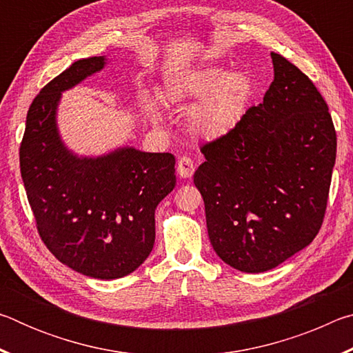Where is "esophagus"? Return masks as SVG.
<instances>
[{"label":"esophagus","instance_id":"esophagus-1","mask_svg":"<svg viewBox=\"0 0 353 353\" xmlns=\"http://www.w3.org/2000/svg\"><path fill=\"white\" fill-rule=\"evenodd\" d=\"M194 172V163L190 157H181L177 162V174L182 179H190Z\"/></svg>","mask_w":353,"mask_h":353}]
</instances>
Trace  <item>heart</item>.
<instances>
[{
    "label": "heart",
    "mask_w": 353,
    "mask_h": 353,
    "mask_svg": "<svg viewBox=\"0 0 353 353\" xmlns=\"http://www.w3.org/2000/svg\"><path fill=\"white\" fill-rule=\"evenodd\" d=\"M254 97V82L244 73H229L218 65L182 71L165 82L162 98L174 109H190L191 132L208 140L230 137L246 118ZM154 124H162L163 115L154 103L143 105Z\"/></svg>",
    "instance_id": "heart-1"
}]
</instances>
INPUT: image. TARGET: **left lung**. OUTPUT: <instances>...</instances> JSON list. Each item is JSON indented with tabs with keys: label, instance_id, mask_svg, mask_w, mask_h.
I'll use <instances>...</instances> for the list:
<instances>
[{
	"label": "left lung",
	"instance_id": "obj_1",
	"mask_svg": "<svg viewBox=\"0 0 353 353\" xmlns=\"http://www.w3.org/2000/svg\"><path fill=\"white\" fill-rule=\"evenodd\" d=\"M274 81L236 132L201 148L194 185L208 238L243 272L279 266L314 240L324 221L336 132L314 83L271 52Z\"/></svg>",
	"mask_w": 353,
	"mask_h": 353
}]
</instances>
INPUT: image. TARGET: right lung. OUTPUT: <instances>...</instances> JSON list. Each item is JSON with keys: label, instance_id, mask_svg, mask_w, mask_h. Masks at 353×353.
Here are the masks:
<instances>
[{"label": "right lung", "instance_id": "1", "mask_svg": "<svg viewBox=\"0 0 353 353\" xmlns=\"http://www.w3.org/2000/svg\"><path fill=\"white\" fill-rule=\"evenodd\" d=\"M81 59L41 88L26 117L20 170L39 235L59 261L93 279L134 272L155 241V208L176 187L170 152L117 148L98 157L65 146L57 128L62 93L103 70Z\"/></svg>", "mask_w": 353, "mask_h": 353}]
</instances>
